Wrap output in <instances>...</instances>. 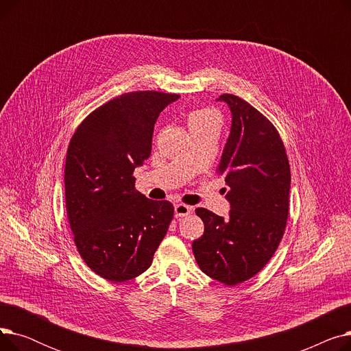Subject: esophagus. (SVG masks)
<instances>
[{"mask_svg":"<svg viewBox=\"0 0 351 351\" xmlns=\"http://www.w3.org/2000/svg\"><path fill=\"white\" fill-rule=\"evenodd\" d=\"M192 212V208L185 205V204H178L175 205V216L176 217H183V216H188Z\"/></svg>","mask_w":351,"mask_h":351,"instance_id":"obj_1","label":"esophagus"}]
</instances>
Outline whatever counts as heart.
<instances>
[{"label":"heart","instance_id":"1","mask_svg":"<svg viewBox=\"0 0 351 351\" xmlns=\"http://www.w3.org/2000/svg\"><path fill=\"white\" fill-rule=\"evenodd\" d=\"M188 126L192 131H196V129L209 125V123H217L219 125V115L216 110L210 108H197L191 110L186 117Z\"/></svg>","mask_w":351,"mask_h":351}]
</instances>
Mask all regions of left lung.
Returning a JSON list of instances; mask_svg holds the SVG:
<instances>
[{
  "label": "left lung",
  "instance_id": "8db88e82",
  "mask_svg": "<svg viewBox=\"0 0 351 351\" xmlns=\"http://www.w3.org/2000/svg\"><path fill=\"white\" fill-rule=\"evenodd\" d=\"M232 129L216 172L225 178L228 219L197 208L205 232L192 243L200 270L226 286L243 283L271 259L289 216L290 165L276 126L254 106L223 94Z\"/></svg>",
  "mask_w": 351,
  "mask_h": 351
}]
</instances>
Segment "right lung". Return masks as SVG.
<instances>
[{
  "label": "right lung",
  "mask_w": 351,
  "mask_h": 351,
  "mask_svg": "<svg viewBox=\"0 0 351 351\" xmlns=\"http://www.w3.org/2000/svg\"><path fill=\"white\" fill-rule=\"evenodd\" d=\"M178 94L132 90L97 108L73 132L65 160V204L86 266L109 282L152 265L173 205L135 189L134 171L151 155L154 126Z\"/></svg>",
  "instance_id": "obj_1"
}]
</instances>
